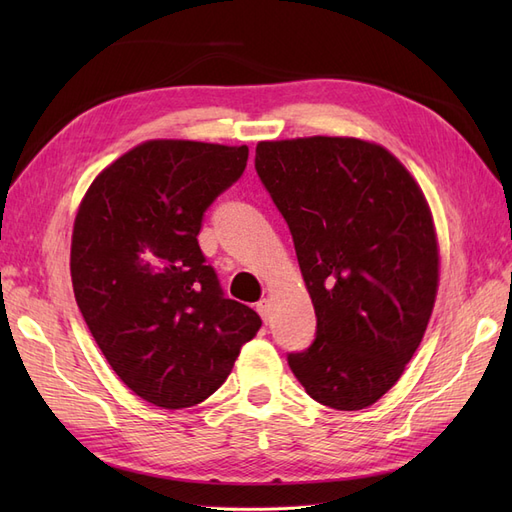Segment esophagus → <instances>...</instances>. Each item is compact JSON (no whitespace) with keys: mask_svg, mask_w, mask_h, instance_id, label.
<instances>
[{"mask_svg":"<svg viewBox=\"0 0 512 512\" xmlns=\"http://www.w3.org/2000/svg\"><path fill=\"white\" fill-rule=\"evenodd\" d=\"M256 312L262 316V320L267 322L269 312H271V301H269V299H260V301L256 303Z\"/></svg>","mask_w":512,"mask_h":512,"instance_id":"esophagus-1","label":"esophagus"}]
</instances>
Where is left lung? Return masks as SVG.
<instances>
[{
    "label": "left lung",
    "mask_w": 512,
    "mask_h": 512,
    "mask_svg": "<svg viewBox=\"0 0 512 512\" xmlns=\"http://www.w3.org/2000/svg\"><path fill=\"white\" fill-rule=\"evenodd\" d=\"M256 173L284 215L316 312L288 365L318 404L363 410L404 374L438 292V241L412 175L342 136L262 141Z\"/></svg>",
    "instance_id": "1"
}]
</instances>
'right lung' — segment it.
Here are the masks:
<instances>
[{
	"instance_id": "obj_1",
	"label": "right lung",
	"mask_w": 512,
	"mask_h": 512,
	"mask_svg": "<svg viewBox=\"0 0 512 512\" xmlns=\"http://www.w3.org/2000/svg\"><path fill=\"white\" fill-rule=\"evenodd\" d=\"M250 149L147 141L91 183L74 220V297L121 382L179 410L220 389L260 316L228 299L198 245Z\"/></svg>"
}]
</instances>
